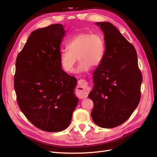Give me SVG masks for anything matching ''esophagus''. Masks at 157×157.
<instances>
[{
  "label": "esophagus",
  "instance_id": "esophagus-1",
  "mask_svg": "<svg viewBox=\"0 0 157 157\" xmlns=\"http://www.w3.org/2000/svg\"><path fill=\"white\" fill-rule=\"evenodd\" d=\"M77 93L80 97L86 98L87 97L88 88V83L86 80L84 79H80L78 80V84L77 86Z\"/></svg>",
  "mask_w": 157,
  "mask_h": 157
}]
</instances>
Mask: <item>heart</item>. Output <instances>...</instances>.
Masks as SVG:
<instances>
[{"label":"heart","mask_w":157,"mask_h":157,"mask_svg":"<svg viewBox=\"0 0 157 157\" xmlns=\"http://www.w3.org/2000/svg\"><path fill=\"white\" fill-rule=\"evenodd\" d=\"M65 46L67 50L61 51L59 54V63L67 73L73 71L77 58L80 63L77 71L86 72L91 67L100 65L105 56V41L98 33H77L67 41Z\"/></svg>","instance_id":"heart-1"}]
</instances>
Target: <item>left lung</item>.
Masks as SVG:
<instances>
[{
	"instance_id": "8db88e82",
	"label": "left lung",
	"mask_w": 157,
	"mask_h": 157,
	"mask_svg": "<svg viewBox=\"0 0 157 157\" xmlns=\"http://www.w3.org/2000/svg\"><path fill=\"white\" fill-rule=\"evenodd\" d=\"M96 25L105 35L106 51L94 73V87L88 96L94 102L91 116L98 126L111 128L126 121L138 105L142 75L134 46L112 23Z\"/></svg>"
}]
</instances>
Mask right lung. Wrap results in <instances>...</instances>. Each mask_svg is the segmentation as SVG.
Returning <instances> with one entry per match:
<instances>
[{
    "instance_id": "1",
    "label": "right lung",
    "mask_w": 157,
    "mask_h": 157,
    "mask_svg": "<svg viewBox=\"0 0 157 157\" xmlns=\"http://www.w3.org/2000/svg\"><path fill=\"white\" fill-rule=\"evenodd\" d=\"M61 24L31 33L16 61L13 84L21 112L39 129L62 131L70 124L78 103L73 93L77 79L61 69Z\"/></svg>"
}]
</instances>
